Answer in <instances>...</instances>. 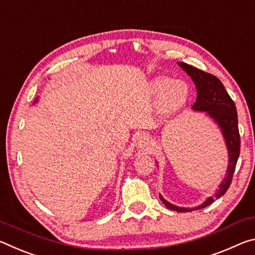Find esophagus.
I'll return each mask as SVG.
<instances>
[{
	"instance_id": "esophagus-1",
	"label": "esophagus",
	"mask_w": 255,
	"mask_h": 255,
	"mask_svg": "<svg viewBox=\"0 0 255 255\" xmlns=\"http://www.w3.org/2000/svg\"><path fill=\"white\" fill-rule=\"evenodd\" d=\"M135 142L137 144V147L143 149V150H149L150 148H151V142H150L149 137L145 134L137 135Z\"/></svg>"
}]
</instances>
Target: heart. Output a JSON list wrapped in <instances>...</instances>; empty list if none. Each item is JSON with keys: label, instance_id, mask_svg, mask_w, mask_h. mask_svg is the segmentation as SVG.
Returning a JSON list of instances; mask_svg holds the SVG:
<instances>
[{"label": "heart", "instance_id": "1", "mask_svg": "<svg viewBox=\"0 0 255 255\" xmlns=\"http://www.w3.org/2000/svg\"><path fill=\"white\" fill-rule=\"evenodd\" d=\"M152 94L160 100V110L166 116L177 114L190 98V86L169 77H157L151 82Z\"/></svg>", "mask_w": 255, "mask_h": 255}]
</instances>
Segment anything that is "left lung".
<instances>
[{
  "mask_svg": "<svg viewBox=\"0 0 255 255\" xmlns=\"http://www.w3.org/2000/svg\"><path fill=\"white\" fill-rule=\"evenodd\" d=\"M177 63L191 77L195 85V88H197V100L192 106V110L195 112H206L207 115H209L218 124L228 150V167L226 176L219 184L218 190H217L214 197L208 198L201 206L195 208L177 207L166 201L161 195H159L166 208L177 212H187L193 209L198 210L206 208L214 202L216 199H219L226 193L228 187L231 186L237 159L240 157L241 139L236 106L231 96L227 94L222 81L212 74L186 64L184 62H177Z\"/></svg>",
  "mask_w": 255,
  "mask_h": 255,
  "instance_id": "obj_1",
  "label": "left lung"
}]
</instances>
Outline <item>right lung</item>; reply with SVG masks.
<instances>
[{
    "mask_svg": "<svg viewBox=\"0 0 255 255\" xmlns=\"http://www.w3.org/2000/svg\"><path fill=\"white\" fill-rule=\"evenodd\" d=\"M36 102H37V98H36V100H35V103H36Z\"/></svg>",
    "mask_w": 255,
    "mask_h": 255,
    "instance_id": "1",
    "label": "right lung"
}]
</instances>
